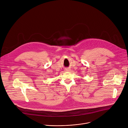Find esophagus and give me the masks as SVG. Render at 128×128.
Segmentation results:
<instances>
[{"instance_id": "obj_1", "label": "esophagus", "mask_w": 128, "mask_h": 128, "mask_svg": "<svg viewBox=\"0 0 128 128\" xmlns=\"http://www.w3.org/2000/svg\"><path fill=\"white\" fill-rule=\"evenodd\" d=\"M66 71H68V72H69V71L70 70V69H66Z\"/></svg>"}]
</instances>
